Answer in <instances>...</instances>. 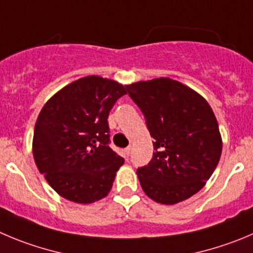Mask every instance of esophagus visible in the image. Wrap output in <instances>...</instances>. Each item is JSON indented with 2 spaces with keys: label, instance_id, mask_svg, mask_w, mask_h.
Returning <instances> with one entry per match:
<instances>
[{
  "label": "esophagus",
  "instance_id": "1",
  "mask_svg": "<svg viewBox=\"0 0 253 253\" xmlns=\"http://www.w3.org/2000/svg\"><path fill=\"white\" fill-rule=\"evenodd\" d=\"M131 150H132L131 146H128V147L125 148V155H126V156H129V153H131Z\"/></svg>",
  "mask_w": 253,
  "mask_h": 253
}]
</instances>
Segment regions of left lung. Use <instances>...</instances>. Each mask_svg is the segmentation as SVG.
Wrapping results in <instances>:
<instances>
[{"mask_svg": "<svg viewBox=\"0 0 253 253\" xmlns=\"http://www.w3.org/2000/svg\"><path fill=\"white\" fill-rule=\"evenodd\" d=\"M153 137V156L137 169L143 192L162 205L185 201L201 190L222 152L211 106L178 81L160 77L127 84Z\"/></svg>", "mask_w": 253, "mask_h": 253, "instance_id": "left-lung-1", "label": "left lung"}]
</instances>
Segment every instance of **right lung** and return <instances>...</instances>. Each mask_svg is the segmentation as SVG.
<instances>
[{
    "instance_id": "obj_1",
    "label": "right lung",
    "mask_w": 253,
    "mask_h": 253,
    "mask_svg": "<svg viewBox=\"0 0 253 253\" xmlns=\"http://www.w3.org/2000/svg\"><path fill=\"white\" fill-rule=\"evenodd\" d=\"M124 84L87 76L56 92L35 125L36 166L56 192L68 201L92 204L106 197L125 160L108 146V113Z\"/></svg>"
}]
</instances>
